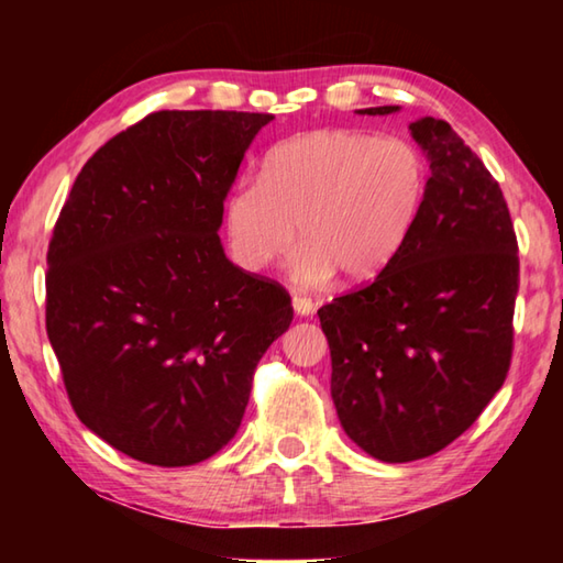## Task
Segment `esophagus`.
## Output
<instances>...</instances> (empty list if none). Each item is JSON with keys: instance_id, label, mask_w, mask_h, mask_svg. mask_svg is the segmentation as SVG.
<instances>
[{"instance_id": "obj_1", "label": "esophagus", "mask_w": 563, "mask_h": 563, "mask_svg": "<svg viewBox=\"0 0 563 563\" xmlns=\"http://www.w3.org/2000/svg\"><path fill=\"white\" fill-rule=\"evenodd\" d=\"M292 310L305 318V316H312L316 305H312L310 298H305V295H292Z\"/></svg>"}]
</instances>
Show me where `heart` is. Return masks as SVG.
Returning a JSON list of instances; mask_svg holds the SVG:
<instances>
[{
	"mask_svg": "<svg viewBox=\"0 0 563 563\" xmlns=\"http://www.w3.org/2000/svg\"><path fill=\"white\" fill-rule=\"evenodd\" d=\"M427 194V166L405 139L360 129H320L283 141L258 180L228 198L231 251L251 273L271 268L295 245L292 273L322 285L340 273L365 283L389 268L415 233Z\"/></svg>",
	"mask_w": 563,
	"mask_h": 563,
	"instance_id": "heart-1",
	"label": "heart"
}]
</instances>
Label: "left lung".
Instances as JSON below:
<instances>
[{
	"label": "left lung",
	"instance_id": "left-lung-1",
	"mask_svg": "<svg viewBox=\"0 0 563 563\" xmlns=\"http://www.w3.org/2000/svg\"><path fill=\"white\" fill-rule=\"evenodd\" d=\"M409 131L432 170L415 233L373 283L318 310L342 430L379 462L422 460L476 422L509 373L519 292L497 180L446 121Z\"/></svg>",
	"mask_w": 563,
	"mask_h": 563
}]
</instances>
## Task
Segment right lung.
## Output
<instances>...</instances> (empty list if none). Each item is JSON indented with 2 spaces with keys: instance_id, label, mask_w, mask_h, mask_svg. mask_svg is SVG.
Masks as SVG:
<instances>
[{
  "instance_id": "right-lung-1",
  "label": "right lung",
  "mask_w": 563,
  "mask_h": 563,
  "mask_svg": "<svg viewBox=\"0 0 563 563\" xmlns=\"http://www.w3.org/2000/svg\"><path fill=\"white\" fill-rule=\"evenodd\" d=\"M273 113L154 111L76 176L46 253V335L76 417L131 460L188 466L241 427L280 283L225 258L218 228Z\"/></svg>"
}]
</instances>
